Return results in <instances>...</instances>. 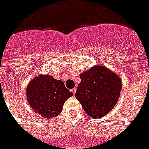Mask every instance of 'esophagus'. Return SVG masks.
<instances>
[{
    "mask_svg": "<svg viewBox=\"0 0 149 149\" xmlns=\"http://www.w3.org/2000/svg\"><path fill=\"white\" fill-rule=\"evenodd\" d=\"M70 91H71L73 94H75V93H76V88H73V89H71V90H70Z\"/></svg>",
    "mask_w": 149,
    "mask_h": 149,
    "instance_id": "34e87169",
    "label": "esophagus"
}]
</instances>
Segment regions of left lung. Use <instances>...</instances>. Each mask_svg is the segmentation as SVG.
<instances>
[{
  "label": "left lung",
  "mask_w": 149,
  "mask_h": 149,
  "mask_svg": "<svg viewBox=\"0 0 149 149\" xmlns=\"http://www.w3.org/2000/svg\"><path fill=\"white\" fill-rule=\"evenodd\" d=\"M80 79L75 97L90 118H101L113 109L118 101L121 79L102 65H95L83 72Z\"/></svg>",
  "instance_id": "obj_1"
}]
</instances>
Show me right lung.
Masks as SVG:
<instances>
[{
  "label": "right lung",
  "mask_w": 149,
  "mask_h": 149,
  "mask_svg": "<svg viewBox=\"0 0 149 149\" xmlns=\"http://www.w3.org/2000/svg\"><path fill=\"white\" fill-rule=\"evenodd\" d=\"M26 92L29 105L34 112L50 119L59 115L66 100L73 95L63 81L48 74H40L31 79Z\"/></svg>",
  "instance_id": "1"
}]
</instances>
